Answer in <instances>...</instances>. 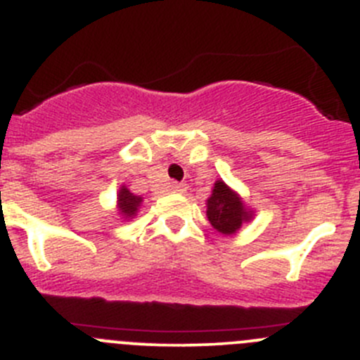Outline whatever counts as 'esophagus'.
<instances>
[{
	"instance_id": "1",
	"label": "esophagus",
	"mask_w": 360,
	"mask_h": 360,
	"mask_svg": "<svg viewBox=\"0 0 360 360\" xmlns=\"http://www.w3.org/2000/svg\"><path fill=\"white\" fill-rule=\"evenodd\" d=\"M170 190L176 191V193H184V191H186V184L176 183V181H174V183H170Z\"/></svg>"
}]
</instances>
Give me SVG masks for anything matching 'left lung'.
<instances>
[{"mask_svg":"<svg viewBox=\"0 0 360 360\" xmlns=\"http://www.w3.org/2000/svg\"><path fill=\"white\" fill-rule=\"evenodd\" d=\"M207 218L218 232L236 233L251 218V212L246 211L240 198L223 181H216L207 200Z\"/></svg>","mask_w":360,"mask_h":360,"instance_id":"1","label":"left lung"}]
</instances>
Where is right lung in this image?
I'll list each match as a JSON object with an SVG mask.
<instances>
[{"instance_id":"add662e5","label":"right lung","mask_w":360,"mask_h":360,"mask_svg":"<svg viewBox=\"0 0 360 360\" xmlns=\"http://www.w3.org/2000/svg\"><path fill=\"white\" fill-rule=\"evenodd\" d=\"M117 198H120V212L124 216V218H131V216H135V212H137L139 205H141L142 202V197H139V195H134L130 190H128L127 186H123L120 190V195H117Z\"/></svg>"}]
</instances>
